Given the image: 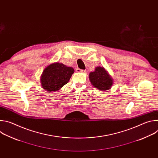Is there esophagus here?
<instances>
[{
	"label": "esophagus",
	"mask_w": 158,
	"mask_h": 158,
	"mask_svg": "<svg viewBox=\"0 0 158 158\" xmlns=\"http://www.w3.org/2000/svg\"><path fill=\"white\" fill-rule=\"evenodd\" d=\"M76 71H77V73H85L86 72L85 70L81 69H79V68H77V69H76Z\"/></svg>",
	"instance_id": "obj_1"
}]
</instances>
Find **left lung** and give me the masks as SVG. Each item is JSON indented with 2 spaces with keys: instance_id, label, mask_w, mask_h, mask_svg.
<instances>
[{
  "instance_id": "8db88e82",
  "label": "left lung",
  "mask_w": 158,
  "mask_h": 158,
  "mask_svg": "<svg viewBox=\"0 0 158 158\" xmlns=\"http://www.w3.org/2000/svg\"><path fill=\"white\" fill-rule=\"evenodd\" d=\"M89 79L94 87L101 91H107L113 84V80L102 67H97L95 71L90 73Z\"/></svg>"
}]
</instances>
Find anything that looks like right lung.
<instances>
[{"label":"right lung","mask_w":158,"mask_h":158,"mask_svg":"<svg viewBox=\"0 0 158 158\" xmlns=\"http://www.w3.org/2000/svg\"><path fill=\"white\" fill-rule=\"evenodd\" d=\"M74 70L71 67L56 62L48 65L41 76L42 87L48 91H58L69 82Z\"/></svg>","instance_id":"1"}]
</instances>
